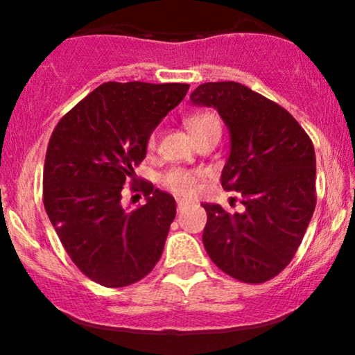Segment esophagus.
Masks as SVG:
<instances>
[{"mask_svg": "<svg viewBox=\"0 0 355 355\" xmlns=\"http://www.w3.org/2000/svg\"><path fill=\"white\" fill-rule=\"evenodd\" d=\"M189 205H190V203L187 202V200H177V209H178V211L185 210Z\"/></svg>", "mask_w": 355, "mask_h": 355, "instance_id": "esophagus-1", "label": "esophagus"}]
</instances>
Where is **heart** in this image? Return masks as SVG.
Segmentation results:
<instances>
[{"mask_svg":"<svg viewBox=\"0 0 355 355\" xmlns=\"http://www.w3.org/2000/svg\"><path fill=\"white\" fill-rule=\"evenodd\" d=\"M185 125L195 140H197L198 137L211 132V130H220V121L217 120V116L211 115L209 112H200V113H193V115H189L185 118ZM153 145H155V135L150 137L148 148H153ZM164 183L166 189L175 191L177 195L189 197V195L193 193L195 189H197V173L190 172V170L173 168L165 175Z\"/></svg>","mask_w":355,"mask_h":355,"instance_id":"heart-1","label":"heart"}]
</instances>
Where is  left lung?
<instances>
[{"label":"left lung","instance_id":"obj_1","mask_svg":"<svg viewBox=\"0 0 355 355\" xmlns=\"http://www.w3.org/2000/svg\"><path fill=\"white\" fill-rule=\"evenodd\" d=\"M197 107L218 112L230 135L222 187L242 195L243 211L203 203V245L220 270L262 284L294 259L315 209V152L287 110L235 81L203 83Z\"/></svg>","mask_w":355,"mask_h":355}]
</instances>
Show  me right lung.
I'll return each instance as SVG.
<instances>
[{"instance_id": "1", "label": "right lung", "mask_w": 355, "mask_h": 355, "mask_svg": "<svg viewBox=\"0 0 355 355\" xmlns=\"http://www.w3.org/2000/svg\"><path fill=\"white\" fill-rule=\"evenodd\" d=\"M189 87L108 81L53 130L44 158V210L75 266L103 287L135 284L160 260L177 214L175 198L141 182L146 203L128 211L121 190L126 182L137 183L150 135Z\"/></svg>"}]
</instances>
